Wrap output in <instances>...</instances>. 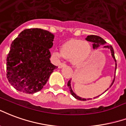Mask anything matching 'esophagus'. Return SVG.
Wrapping results in <instances>:
<instances>
[{
  "label": "esophagus",
  "mask_w": 126,
  "mask_h": 126,
  "mask_svg": "<svg viewBox=\"0 0 126 126\" xmlns=\"http://www.w3.org/2000/svg\"><path fill=\"white\" fill-rule=\"evenodd\" d=\"M66 66V64L65 63H60V64H59V65H58V68H63L64 66Z\"/></svg>",
  "instance_id": "obj_1"
}]
</instances>
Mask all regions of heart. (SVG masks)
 Returning <instances> with one entry per match:
<instances>
[{
	"mask_svg": "<svg viewBox=\"0 0 126 126\" xmlns=\"http://www.w3.org/2000/svg\"><path fill=\"white\" fill-rule=\"evenodd\" d=\"M91 46L88 42L80 39H70L62 46L61 51L54 50L53 54L58 58L64 57L70 59L73 65L79 66L89 57Z\"/></svg>",
	"mask_w": 126,
	"mask_h": 126,
	"instance_id": "1",
	"label": "heart"
}]
</instances>
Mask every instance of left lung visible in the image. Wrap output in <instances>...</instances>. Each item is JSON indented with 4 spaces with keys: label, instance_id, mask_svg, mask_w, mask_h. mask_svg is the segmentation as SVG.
<instances>
[{
    "label": "left lung",
    "instance_id": "8db88e82",
    "mask_svg": "<svg viewBox=\"0 0 126 126\" xmlns=\"http://www.w3.org/2000/svg\"><path fill=\"white\" fill-rule=\"evenodd\" d=\"M86 40L88 41V42H91V43H93V49H97L100 46H103V45H105V44H106V42H105L103 38H101V37L97 36V35H88V36L86 37ZM103 48H107V49H110L112 58H113L114 61L115 62V70H116V68H117V64H116V60H115V58L114 51H113V47H112L111 46H103ZM114 80H115V77H114V79H113V82H111V84L110 87H111L112 84H113ZM68 88H69L71 94H72L74 98H76L77 99L80 100V101H87V100L92 99H91V98H89V99H84V98H82V97H79V96H78L77 94H75V93H74V91H72V87H71V79L68 82ZM107 90H108V89H107L105 91H107ZM99 97V96H97V97ZM96 97H94L93 99H95Z\"/></svg>",
    "mask_w": 126,
    "mask_h": 126
}]
</instances>
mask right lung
Masks as SVG:
<instances>
[{"mask_svg":"<svg viewBox=\"0 0 126 126\" xmlns=\"http://www.w3.org/2000/svg\"><path fill=\"white\" fill-rule=\"evenodd\" d=\"M54 34L38 28L25 29L12 42L6 58V77L20 92L33 94L46 84L58 67L50 62Z\"/></svg>","mask_w":126,"mask_h":126,"instance_id":"right-lung-1","label":"right lung"}]
</instances>
